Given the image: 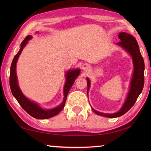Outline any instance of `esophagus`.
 Wrapping results in <instances>:
<instances>
[{"instance_id": "obj_1", "label": "esophagus", "mask_w": 151, "mask_h": 151, "mask_svg": "<svg viewBox=\"0 0 151 151\" xmlns=\"http://www.w3.org/2000/svg\"><path fill=\"white\" fill-rule=\"evenodd\" d=\"M83 70H86L88 69V66L86 65H84L83 66Z\"/></svg>"}]
</instances>
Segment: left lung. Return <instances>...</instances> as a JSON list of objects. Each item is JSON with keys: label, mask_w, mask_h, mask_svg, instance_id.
<instances>
[{"label": "left lung", "mask_w": 151, "mask_h": 151, "mask_svg": "<svg viewBox=\"0 0 151 151\" xmlns=\"http://www.w3.org/2000/svg\"><path fill=\"white\" fill-rule=\"evenodd\" d=\"M119 39L121 40V41L117 43V45L124 48L132 56L134 67V73L131 83V88H130L126 102L118 112L114 114L102 113V112L96 111L92 109L94 112H95L96 114L109 117V118H116V117L121 116L126 113L127 111H129L134 105L135 102L137 101L139 94L141 93L145 83L144 60L140 52L139 47L138 45L137 40L135 39L133 36L126 32H120ZM86 80H87L88 93L89 87H90V81L88 78H86Z\"/></svg>", "instance_id": "left-lung-1"}]
</instances>
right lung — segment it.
Segmentation results:
<instances>
[{
    "instance_id": "1",
    "label": "right lung",
    "mask_w": 151,
    "mask_h": 151,
    "mask_svg": "<svg viewBox=\"0 0 151 151\" xmlns=\"http://www.w3.org/2000/svg\"><path fill=\"white\" fill-rule=\"evenodd\" d=\"M32 39V36L29 35L25 38L23 41L21 42L20 45V50L18 52L17 54L14 56V57L12 60V62L11 66V73H10V87L11 89V92L13 96L17 99L18 103L20 104V105L22 106L25 111L28 114H29L30 116L34 117L35 119H46L50 118L55 115L62 111L64 106L65 105V103L66 101V97L68 93V91L73 86V83H75L76 78L79 75L80 73V70H73L71 71H68L66 74V83L64 88V94H65V98L62 103L59 106L56 107L53 109L49 110H45L38 105L37 104L35 103L34 102L30 101L29 99L25 97L23 94L22 93L21 91L20 90L17 83V77L16 74V64L17 62L18 58H19V55L21 53L22 49L25 47V45L27 44L28 40Z\"/></svg>"
}]
</instances>
